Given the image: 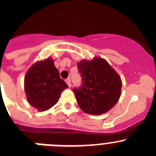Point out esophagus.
<instances>
[{
	"mask_svg": "<svg viewBox=\"0 0 156 156\" xmlns=\"http://www.w3.org/2000/svg\"><path fill=\"white\" fill-rule=\"evenodd\" d=\"M66 83H67V85H68V87H71V79L70 78H68V79H66Z\"/></svg>",
	"mask_w": 156,
	"mask_h": 156,
	"instance_id": "34e87169",
	"label": "esophagus"
}]
</instances>
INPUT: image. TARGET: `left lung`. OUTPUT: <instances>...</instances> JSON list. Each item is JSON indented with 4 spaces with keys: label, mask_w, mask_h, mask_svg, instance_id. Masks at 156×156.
<instances>
[{
    "label": "left lung",
    "mask_w": 156,
    "mask_h": 156,
    "mask_svg": "<svg viewBox=\"0 0 156 156\" xmlns=\"http://www.w3.org/2000/svg\"><path fill=\"white\" fill-rule=\"evenodd\" d=\"M81 77L79 88H74L80 108L87 114L101 115L112 108L121 95L119 75L105 59L95 58L77 64Z\"/></svg>",
    "instance_id": "8db88e82"
}]
</instances>
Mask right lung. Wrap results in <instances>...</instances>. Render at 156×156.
Returning <instances> with one entry per match:
<instances>
[{"label": "right lung", "mask_w": 156, "mask_h": 156, "mask_svg": "<svg viewBox=\"0 0 156 156\" xmlns=\"http://www.w3.org/2000/svg\"><path fill=\"white\" fill-rule=\"evenodd\" d=\"M68 88L60 78L54 61L47 58L32 65L24 78L27 101L39 111H46L59 100L61 93Z\"/></svg>", "instance_id": "add662e5"}]
</instances>
